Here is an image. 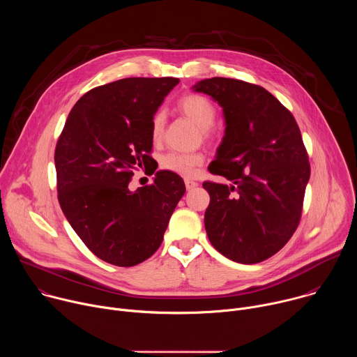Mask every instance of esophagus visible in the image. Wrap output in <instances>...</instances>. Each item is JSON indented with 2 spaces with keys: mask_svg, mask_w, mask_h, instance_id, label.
Listing matches in <instances>:
<instances>
[{
  "mask_svg": "<svg viewBox=\"0 0 357 357\" xmlns=\"http://www.w3.org/2000/svg\"><path fill=\"white\" fill-rule=\"evenodd\" d=\"M185 186H186L188 190H192V189H195L197 186V182H195L192 179H185Z\"/></svg>",
  "mask_w": 357,
  "mask_h": 357,
  "instance_id": "1",
  "label": "esophagus"
}]
</instances>
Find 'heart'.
Returning <instances> with one entry per match:
<instances>
[{
	"instance_id": "heart-1",
	"label": "heart",
	"mask_w": 357,
	"mask_h": 357,
	"mask_svg": "<svg viewBox=\"0 0 357 357\" xmlns=\"http://www.w3.org/2000/svg\"><path fill=\"white\" fill-rule=\"evenodd\" d=\"M178 107L196 127L205 131L206 135L209 134V128L213 126L216 119V109L211 100L200 94H188L179 100ZM164 126L165 114L162 112H157L151 120L152 139L158 141L162 137ZM203 161H205V158L200 152H169L162 158L161 165L164 169L174 174L193 176Z\"/></svg>"
}]
</instances>
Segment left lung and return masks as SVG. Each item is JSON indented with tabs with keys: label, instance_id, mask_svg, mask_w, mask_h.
Wrapping results in <instances>:
<instances>
[{
	"label": "left lung",
	"instance_id": "obj_1",
	"mask_svg": "<svg viewBox=\"0 0 357 357\" xmlns=\"http://www.w3.org/2000/svg\"><path fill=\"white\" fill-rule=\"evenodd\" d=\"M192 90L211 96L226 124L209 171L230 185L203 183L208 237L231 261H264L287 244L302 213L311 168L298 124L261 86L212 77Z\"/></svg>",
	"mask_w": 357,
	"mask_h": 357
}]
</instances>
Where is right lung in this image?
Instances as JSON below:
<instances>
[{"instance_id": "right-lung-1", "label": "right lung", "mask_w": 357, "mask_h": 357, "mask_svg": "<svg viewBox=\"0 0 357 357\" xmlns=\"http://www.w3.org/2000/svg\"><path fill=\"white\" fill-rule=\"evenodd\" d=\"M175 77H127L91 89L73 106L55 151L58 199L72 229L103 261L137 266L162 243L185 193L183 179L158 171L130 190L152 158L151 120Z\"/></svg>"}]
</instances>
